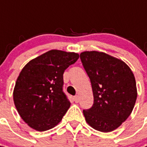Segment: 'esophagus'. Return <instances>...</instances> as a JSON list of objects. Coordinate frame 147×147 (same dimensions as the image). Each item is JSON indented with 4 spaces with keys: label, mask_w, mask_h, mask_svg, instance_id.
<instances>
[{
    "label": "esophagus",
    "mask_w": 147,
    "mask_h": 147,
    "mask_svg": "<svg viewBox=\"0 0 147 147\" xmlns=\"http://www.w3.org/2000/svg\"><path fill=\"white\" fill-rule=\"evenodd\" d=\"M74 101H75V102H79V96H75V97H74Z\"/></svg>",
    "instance_id": "1"
}]
</instances>
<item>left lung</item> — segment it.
I'll return each instance as SVG.
<instances>
[{
    "instance_id": "8db88e82",
    "label": "left lung",
    "mask_w": 147,
    "mask_h": 147,
    "mask_svg": "<svg viewBox=\"0 0 147 147\" xmlns=\"http://www.w3.org/2000/svg\"><path fill=\"white\" fill-rule=\"evenodd\" d=\"M82 64L89 76L94 104L83 109L86 121L102 132L117 129L132 112L137 98L135 76L124 62L100 52H83Z\"/></svg>"
}]
</instances>
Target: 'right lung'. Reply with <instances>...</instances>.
Here are the masks:
<instances>
[{
    "label": "right lung",
    "mask_w": 147,
    "mask_h": 147,
    "mask_svg": "<svg viewBox=\"0 0 147 147\" xmlns=\"http://www.w3.org/2000/svg\"><path fill=\"white\" fill-rule=\"evenodd\" d=\"M76 53L50 50L30 61L18 77L13 99L21 118L44 131L57 124L70 107L63 91L64 71L79 59Z\"/></svg>",
    "instance_id": "add662e5"
}]
</instances>
